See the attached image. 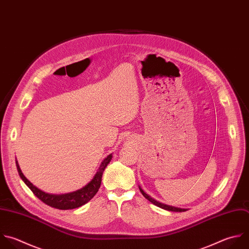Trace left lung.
Wrapping results in <instances>:
<instances>
[{"label": "left lung", "mask_w": 249, "mask_h": 249, "mask_svg": "<svg viewBox=\"0 0 249 249\" xmlns=\"http://www.w3.org/2000/svg\"><path fill=\"white\" fill-rule=\"evenodd\" d=\"M139 189H140V192L142 193V195H143L149 201H151L152 203H154L155 205H157V206H159V207H160V208H163V209L169 210V211H176V212H183V211H186V209H183V208H178V207H174V206H170V205H166V204H163V203H161V202H159V201H157L156 199H154L153 197H151L149 195H147L140 187H139Z\"/></svg>", "instance_id": "1"}]
</instances>
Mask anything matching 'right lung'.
Here are the masks:
<instances>
[{
	"instance_id": "obj_1",
	"label": "right lung",
	"mask_w": 249,
	"mask_h": 249,
	"mask_svg": "<svg viewBox=\"0 0 249 249\" xmlns=\"http://www.w3.org/2000/svg\"><path fill=\"white\" fill-rule=\"evenodd\" d=\"M111 160H112V155H109L102 161V163L99 166V169L96 172L93 179L87 186H85L84 188H82L76 192H72V193L65 194V195H51V194H47V193L41 191L40 189L35 187L23 175L18 161H17V166H18V173H19L21 179L24 181V183L30 188V190L33 192V194L39 199H41L44 203H46L52 207L61 209V210H67V209H74V208H77V207H80V206L86 204L95 196V194L98 192V189L100 188V185H101V177H102L103 171H104L105 167L108 165V163L111 161Z\"/></svg>"
}]
</instances>
